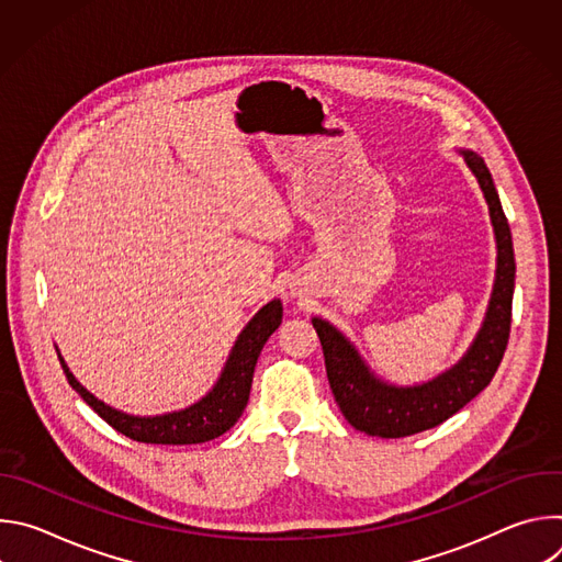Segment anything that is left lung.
Here are the masks:
<instances>
[{
	"mask_svg": "<svg viewBox=\"0 0 562 562\" xmlns=\"http://www.w3.org/2000/svg\"><path fill=\"white\" fill-rule=\"evenodd\" d=\"M464 159L485 193L498 243L494 295L485 325L469 353L434 382L395 389L378 382L367 371L356 349L329 323L313 317V329L323 345L327 378L336 403L351 427L369 436L405 438L445 423L492 382L507 351L516 278L512 231L485 159L469 150H464Z\"/></svg>",
	"mask_w": 562,
	"mask_h": 562,
	"instance_id": "1",
	"label": "left lung"
}]
</instances>
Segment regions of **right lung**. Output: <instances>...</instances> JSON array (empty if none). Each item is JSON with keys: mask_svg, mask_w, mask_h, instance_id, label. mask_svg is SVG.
Segmentation results:
<instances>
[{"mask_svg": "<svg viewBox=\"0 0 562 562\" xmlns=\"http://www.w3.org/2000/svg\"><path fill=\"white\" fill-rule=\"evenodd\" d=\"M280 323H282V304L280 300H273L267 306H262L247 325V329L239 334L215 389L206 397H202L198 405L184 412L155 416V418H137V416H126L122 412L111 409L72 378V373L68 371L59 353L57 358L66 373L68 384L82 395L85 403L93 407V412L102 420H106L115 431L146 445H198V442H209L222 436L237 423L239 416H243L249 403L258 356L265 342L269 340V336L280 327Z\"/></svg>", "mask_w": 562, "mask_h": 562, "instance_id": "obj_1", "label": "right lung"}]
</instances>
